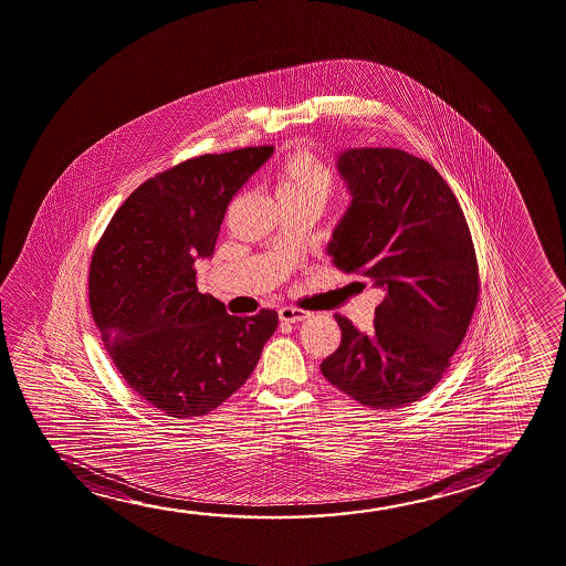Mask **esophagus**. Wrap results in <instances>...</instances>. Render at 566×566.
Segmentation results:
<instances>
[{
    "label": "esophagus",
    "mask_w": 566,
    "mask_h": 566,
    "mask_svg": "<svg viewBox=\"0 0 566 566\" xmlns=\"http://www.w3.org/2000/svg\"><path fill=\"white\" fill-rule=\"evenodd\" d=\"M279 318L283 322H303L304 318H308V312L296 306H283L279 308Z\"/></svg>",
    "instance_id": "obj_1"
}]
</instances>
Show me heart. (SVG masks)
Wrapping results in <instances>:
<instances>
[{
	"label": "heart",
	"mask_w": 566,
	"mask_h": 566,
	"mask_svg": "<svg viewBox=\"0 0 566 566\" xmlns=\"http://www.w3.org/2000/svg\"><path fill=\"white\" fill-rule=\"evenodd\" d=\"M275 188L283 203L319 198L326 201L334 190V172L316 153L306 147L289 151L275 168Z\"/></svg>",
	"instance_id": "b5f03b06"
}]
</instances>
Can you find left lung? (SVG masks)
Segmentation results:
<instances>
[{"label": "left lung", "mask_w": 566, "mask_h": 566, "mask_svg": "<svg viewBox=\"0 0 566 566\" xmlns=\"http://www.w3.org/2000/svg\"><path fill=\"white\" fill-rule=\"evenodd\" d=\"M337 168L353 199L327 255L386 296L368 335L335 314L342 343L319 370L360 406L398 409L427 396L462 345L478 306V255L454 191L427 160L367 147L342 153Z\"/></svg>", "instance_id": "8db88e82"}]
</instances>
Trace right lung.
Segmentation results:
<instances>
[{"label":"right lung","instance_id":"right-lung-1","mask_svg":"<svg viewBox=\"0 0 566 566\" xmlns=\"http://www.w3.org/2000/svg\"><path fill=\"white\" fill-rule=\"evenodd\" d=\"M273 147L201 155L149 178L95 247L88 304L114 367L137 396L176 419L208 415L254 370L277 312L231 316L199 293L224 213Z\"/></svg>","mask_w":566,"mask_h":566}]
</instances>
